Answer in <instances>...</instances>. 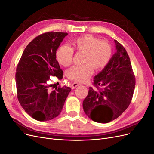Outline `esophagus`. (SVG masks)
<instances>
[{
	"label": "esophagus",
	"mask_w": 154,
	"mask_h": 154,
	"mask_svg": "<svg viewBox=\"0 0 154 154\" xmlns=\"http://www.w3.org/2000/svg\"><path fill=\"white\" fill-rule=\"evenodd\" d=\"M80 85V83H78L77 82H74L71 85V88H72V89H74V88H75L76 87H78V85Z\"/></svg>",
	"instance_id": "1"
}]
</instances>
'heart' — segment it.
<instances>
[{
	"label": "heart",
	"mask_w": 154,
	"mask_h": 154,
	"mask_svg": "<svg viewBox=\"0 0 154 154\" xmlns=\"http://www.w3.org/2000/svg\"><path fill=\"white\" fill-rule=\"evenodd\" d=\"M72 48L63 45L58 49L56 57L58 62L65 67H67L72 62L74 50L85 53L82 65L74 66L67 72L70 80L84 82L93 73V67L95 70L103 69L109 63L112 57L110 45L105 40H100L90 35H85L74 39L72 42Z\"/></svg>",
	"instance_id": "1"
}]
</instances>
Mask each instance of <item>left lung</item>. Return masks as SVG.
Returning <instances> with one entry per match:
<instances>
[{
  "instance_id": "8db88e82",
  "label": "left lung",
  "mask_w": 154,
  "mask_h": 154,
  "mask_svg": "<svg viewBox=\"0 0 154 154\" xmlns=\"http://www.w3.org/2000/svg\"><path fill=\"white\" fill-rule=\"evenodd\" d=\"M116 52L109 63L94 78L93 85L83 101L88 118L95 122L106 123L123 114L131 103L136 78L128 54L123 46L114 40Z\"/></svg>"
}]
</instances>
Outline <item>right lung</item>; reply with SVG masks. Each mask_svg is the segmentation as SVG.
I'll return each mask as SVG.
<instances>
[{"mask_svg": "<svg viewBox=\"0 0 154 154\" xmlns=\"http://www.w3.org/2000/svg\"><path fill=\"white\" fill-rule=\"evenodd\" d=\"M67 32H48L32 40L26 46L15 74L17 97L27 114L40 122H46L61 112L71 88L59 86L51 91L50 76L59 80L63 71L56 53Z\"/></svg>", "mask_w": 154, "mask_h": 154, "instance_id": "1", "label": "right lung"}]
</instances>
